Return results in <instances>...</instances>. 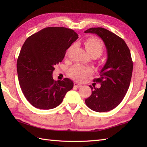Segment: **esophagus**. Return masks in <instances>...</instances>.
Masks as SVG:
<instances>
[{
    "instance_id": "esophagus-1",
    "label": "esophagus",
    "mask_w": 147,
    "mask_h": 147,
    "mask_svg": "<svg viewBox=\"0 0 147 147\" xmlns=\"http://www.w3.org/2000/svg\"><path fill=\"white\" fill-rule=\"evenodd\" d=\"M74 86H75V87H76V88H79V87H81L82 86V84H80V83H78V82H74Z\"/></svg>"
}]
</instances>
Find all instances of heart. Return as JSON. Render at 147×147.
I'll use <instances>...</instances> for the list:
<instances>
[{
    "label": "heart",
    "instance_id": "b5f03b06",
    "mask_svg": "<svg viewBox=\"0 0 147 147\" xmlns=\"http://www.w3.org/2000/svg\"><path fill=\"white\" fill-rule=\"evenodd\" d=\"M85 46L87 52L91 55H96L97 57L100 56L104 52V45L100 40L96 38H90L87 39L85 42ZM71 48L69 49L66 54H69ZM92 73V69L83 65L77 64L71 68L69 71V75L74 79L83 81L86 76Z\"/></svg>",
    "mask_w": 147,
    "mask_h": 147
}]
</instances>
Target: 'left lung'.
Segmentation results:
<instances>
[{"mask_svg": "<svg viewBox=\"0 0 147 147\" xmlns=\"http://www.w3.org/2000/svg\"><path fill=\"white\" fill-rule=\"evenodd\" d=\"M85 33L96 34L107 49V60L100 72L99 88L90 87L92 95L85 100L88 107L95 112H107L117 107L123 100L131 80L133 64L130 51L121 37L103 28H91Z\"/></svg>", "mask_w": 147, "mask_h": 147, "instance_id": "1", "label": "left lung"}]
</instances>
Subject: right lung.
<instances>
[{"label":"right lung","instance_id":"obj_1","mask_svg":"<svg viewBox=\"0 0 147 147\" xmlns=\"http://www.w3.org/2000/svg\"><path fill=\"white\" fill-rule=\"evenodd\" d=\"M78 38L71 29L48 27L24 42L17 61L18 80L25 98L35 107L47 110L57 107L73 88L71 80L55 81L52 73Z\"/></svg>","mask_w":147,"mask_h":147}]
</instances>
